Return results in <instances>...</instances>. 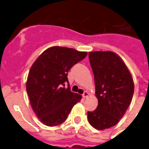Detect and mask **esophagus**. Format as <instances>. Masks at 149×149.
<instances>
[{"mask_svg":"<svg viewBox=\"0 0 149 149\" xmlns=\"http://www.w3.org/2000/svg\"><path fill=\"white\" fill-rule=\"evenodd\" d=\"M88 95H89V94H88V92H84V93L82 94V97H83L84 98H86L88 97Z\"/></svg>","mask_w":149,"mask_h":149,"instance_id":"34e87169","label":"esophagus"}]
</instances>
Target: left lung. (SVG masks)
I'll return each instance as SVG.
<instances>
[{"label":"left lung","mask_w":149,"mask_h":149,"mask_svg":"<svg viewBox=\"0 0 149 149\" xmlns=\"http://www.w3.org/2000/svg\"><path fill=\"white\" fill-rule=\"evenodd\" d=\"M94 73L95 95L98 100L95 111H88V120L96 130H104L119 123L132 101L133 79L119 56L112 51L88 53Z\"/></svg>","instance_id":"obj_1"}]
</instances>
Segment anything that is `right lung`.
Segmentation results:
<instances>
[{
	"mask_svg": "<svg viewBox=\"0 0 149 149\" xmlns=\"http://www.w3.org/2000/svg\"><path fill=\"white\" fill-rule=\"evenodd\" d=\"M86 55L85 51L54 46L41 54L30 68L26 91L35 113L46 126L63 123L72 107L80 102L82 96L70 91L67 72Z\"/></svg>",
	"mask_w": 149,
	"mask_h": 149,
	"instance_id": "add662e5",
	"label": "right lung"
}]
</instances>
